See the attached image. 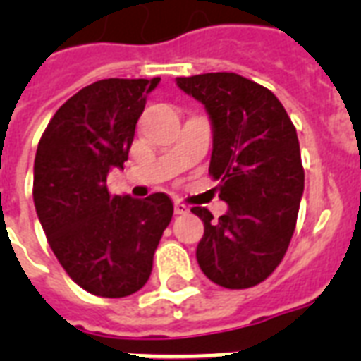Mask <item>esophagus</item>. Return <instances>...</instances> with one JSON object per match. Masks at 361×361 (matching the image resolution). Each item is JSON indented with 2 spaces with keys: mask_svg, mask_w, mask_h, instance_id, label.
<instances>
[{
  "mask_svg": "<svg viewBox=\"0 0 361 361\" xmlns=\"http://www.w3.org/2000/svg\"><path fill=\"white\" fill-rule=\"evenodd\" d=\"M174 212H176V215H185V214H189V206L183 202H176Z\"/></svg>",
  "mask_w": 361,
  "mask_h": 361,
  "instance_id": "34e87169",
  "label": "esophagus"
}]
</instances>
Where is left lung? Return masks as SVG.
Wrapping results in <instances>:
<instances>
[{
  "instance_id": "8db88e82",
  "label": "left lung",
  "mask_w": 361,
  "mask_h": 361,
  "mask_svg": "<svg viewBox=\"0 0 361 361\" xmlns=\"http://www.w3.org/2000/svg\"><path fill=\"white\" fill-rule=\"evenodd\" d=\"M178 86L206 106L214 123L209 176L228 204L204 221L197 260L204 275L225 288H249L274 274L296 228L303 164L296 127L268 87L236 73L181 76Z\"/></svg>"
}]
</instances>
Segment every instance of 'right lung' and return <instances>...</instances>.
Wrapping results in <instances>:
<instances>
[{
	"label": "right lung",
	"instance_id": "obj_1",
	"mask_svg": "<svg viewBox=\"0 0 361 361\" xmlns=\"http://www.w3.org/2000/svg\"><path fill=\"white\" fill-rule=\"evenodd\" d=\"M161 78H104L54 114L37 146L33 202L50 249L90 294L123 298L146 285L174 204L169 195H112L106 176L123 169L146 95Z\"/></svg>",
	"mask_w": 361,
	"mask_h": 361
}]
</instances>
